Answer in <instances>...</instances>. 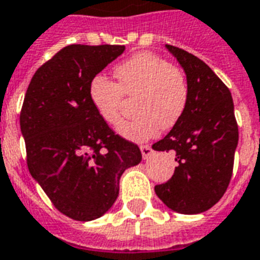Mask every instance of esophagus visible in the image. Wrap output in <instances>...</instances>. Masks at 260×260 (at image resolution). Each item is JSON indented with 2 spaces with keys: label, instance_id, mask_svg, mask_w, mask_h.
<instances>
[{
  "label": "esophagus",
  "instance_id": "34e87169",
  "mask_svg": "<svg viewBox=\"0 0 260 260\" xmlns=\"http://www.w3.org/2000/svg\"><path fill=\"white\" fill-rule=\"evenodd\" d=\"M141 153H142V157H144V160H148L150 156L153 154V149L149 146V145H144V146H141Z\"/></svg>",
  "mask_w": 260,
  "mask_h": 260
}]
</instances>
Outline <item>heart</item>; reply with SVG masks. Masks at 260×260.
<instances>
[{
	"label": "heart",
	"mask_w": 260,
	"mask_h": 260,
	"mask_svg": "<svg viewBox=\"0 0 260 260\" xmlns=\"http://www.w3.org/2000/svg\"><path fill=\"white\" fill-rule=\"evenodd\" d=\"M115 74L119 85L104 76H96L89 85L92 106L107 124H118L123 93L137 98L138 115L120 123L116 132L133 142H145L160 128H171L186 111L188 84L184 74L153 53H140L119 66Z\"/></svg>",
	"instance_id": "1"
}]
</instances>
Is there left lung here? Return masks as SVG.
I'll list each match as a JSON object with an SVG mask.
<instances>
[{
    "label": "left lung",
    "instance_id": "obj_1",
    "mask_svg": "<svg viewBox=\"0 0 260 260\" xmlns=\"http://www.w3.org/2000/svg\"><path fill=\"white\" fill-rule=\"evenodd\" d=\"M186 73L188 102L178 123L153 144L158 152H172V178L154 187L156 195L171 210L198 214L214 206L232 178L239 142L232 94L198 57L166 44Z\"/></svg>",
    "mask_w": 260,
    "mask_h": 260
}]
</instances>
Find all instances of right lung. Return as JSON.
<instances>
[{
    "label": "right lung",
    "mask_w": 260,
    "mask_h": 260,
    "mask_svg": "<svg viewBox=\"0 0 260 260\" xmlns=\"http://www.w3.org/2000/svg\"><path fill=\"white\" fill-rule=\"evenodd\" d=\"M123 51L111 44L63 47L36 70L24 98L20 128L29 174L73 220L106 214L122 174L142 160L140 148L112 132L89 100L92 80Z\"/></svg>",
    "instance_id": "1"
}]
</instances>
